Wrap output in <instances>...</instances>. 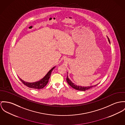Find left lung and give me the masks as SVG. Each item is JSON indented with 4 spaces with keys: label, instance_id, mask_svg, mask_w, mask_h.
Here are the masks:
<instances>
[{
    "label": "left lung",
    "instance_id": "8db88e82",
    "mask_svg": "<svg viewBox=\"0 0 125 125\" xmlns=\"http://www.w3.org/2000/svg\"><path fill=\"white\" fill-rule=\"evenodd\" d=\"M107 39H108V40L109 41V43H110V40H109V39H108V38L107 37ZM67 83L68 84V85L69 86H71L72 87H73V88L77 90H80V91H86L87 89H89L94 86H96L98 85V84H96V85H94V86H77L76 85L74 84V83H73L70 79L69 78H68V76H67Z\"/></svg>",
    "mask_w": 125,
    "mask_h": 125
}]
</instances>
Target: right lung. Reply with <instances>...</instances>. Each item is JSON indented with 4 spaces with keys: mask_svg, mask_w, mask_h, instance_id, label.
<instances>
[{
    "mask_svg": "<svg viewBox=\"0 0 125 125\" xmlns=\"http://www.w3.org/2000/svg\"><path fill=\"white\" fill-rule=\"evenodd\" d=\"M55 67H56V66L52 68L48 71V73L45 75V77L38 81L34 82H26V81L23 80L22 79H21L19 77V79L25 85L28 86L29 87L34 89H42L44 87L46 86L47 85V84H48L49 79L51 76V72Z\"/></svg>",
    "mask_w": 125,
    "mask_h": 125,
    "instance_id": "right-lung-1",
    "label": "right lung"
}]
</instances>
